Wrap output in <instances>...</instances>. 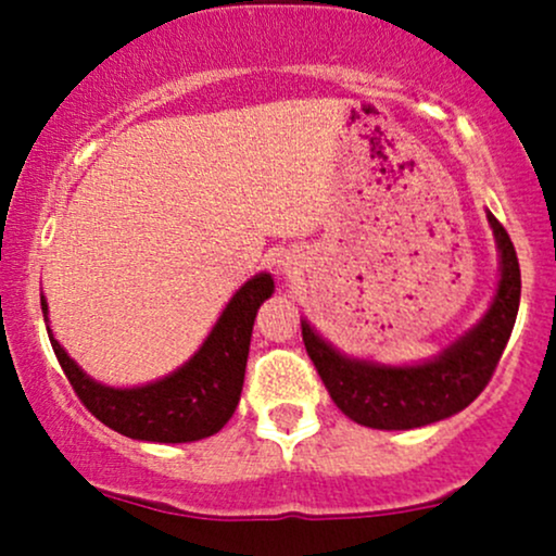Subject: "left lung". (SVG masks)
<instances>
[{
	"instance_id": "1",
	"label": "left lung",
	"mask_w": 556,
	"mask_h": 556,
	"mask_svg": "<svg viewBox=\"0 0 556 556\" xmlns=\"http://www.w3.org/2000/svg\"><path fill=\"white\" fill-rule=\"evenodd\" d=\"M489 225L502 253L500 290L483 321L437 361L402 368L350 361L303 321L305 350L344 416L368 429H418L455 416L486 389L513 334L520 305L518 253L494 214H489Z\"/></svg>"
}]
</instances>
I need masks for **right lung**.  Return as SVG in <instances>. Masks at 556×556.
<instances>
[{"label":"right lung","mask_w":556,"mask_h":556,"mask_svg":"<svg viewBox=\"0 0 556 556\" xmlns=\"http://www.w3.org/2000/svg\"><path fill=\"white\" fill-rule=\"evenodd\" d=\"M271 292L274 279L269 274H258L242 285L238 295L229 300L208 340L180 371L156 384L136 389L96 384L75 366V361H70V355L52 337V329L47 327V331L70 387L101 424L140 442H195L212 437L232 418L245 379L253 321L261 303L271 298ZM41 311L47 314L43 298Z\"/></svg>","instance_id":"obj_1"}]
</instances>
